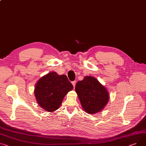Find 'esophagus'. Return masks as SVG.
Masks as SVG:
<instances>
[{"instance_id":"esophagus-1","label":"esophagus","mask_w":146,"mask_h":146,"mask_svg":"<svg viewBox=\"0 0 146 146\" xmlns=\"http://www.w3.org/2000/svg\"><path fill=\"white\" fill-rule=\"evenodd\" d=\"M72 84H73V87H75V86H76V81H73V82H72Z\"/></svg>"}]
</instances>
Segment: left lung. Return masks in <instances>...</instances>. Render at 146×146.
Here are the masks:
<instances>
[{
	"label": "left lung",
	"mask_w": 146,
	"mask_h": 146,
	"mask_svg": "<svg viewBox=\"0 0 146 146\" xmlns=\"http://www.w3.org/2000/svg\"><path fill=\"white\" fill-rule=\"evenodd\" d=\"M75 90L83 109L89 114L100 111L109 102L108 90L94 77L86 76L83 80L79 81Z\"/></svg>",
	"instance_id": "obj_1"
}]
</instances>
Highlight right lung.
Listing matches in <instances>:
<instances>
[{
	"label": "right lung",
	"mask_w": 146,
	"mask_h": 146,
	"mask_svg": "<svg viewBox=\"0 0 146 146\" xmlns=\"http://www.w3.org/2000/svg\"><path fill=\"white\" fill-rule=\"evenodd\" d=\"M73 86L64 75L52 72L43 76L37 82L35 96L39 106L48 112L59 108L64 96Z\"/></svg>",
	"instance_id": "1"
}]
</instances>
